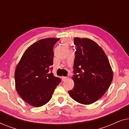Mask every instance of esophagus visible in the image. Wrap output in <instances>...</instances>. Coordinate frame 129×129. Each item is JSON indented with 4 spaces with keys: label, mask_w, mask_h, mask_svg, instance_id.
Returning a JSON list of instances; mask_svg holds the SVG:
<instances>
[{
    "label": "esophagus",
    "mask_w": 129,
    "mask_h": 129,
    "mask_svg": "<svg viewBox=\"0 0 129 129\" xmlns=\"http://www.w3.org/2000/svg\"><path fill=\"white\" fill-rule=\"evenodd\" d=\"M61 79H62V81L63 82H65V81H66L67 79H68V77H64V76H63V77H61Z\"/></svg>",
    "instance_id": "34e87169"
}]
</instances>
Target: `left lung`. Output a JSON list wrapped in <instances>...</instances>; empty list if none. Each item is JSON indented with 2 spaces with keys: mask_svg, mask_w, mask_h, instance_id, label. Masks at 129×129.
I'll return each instance as SVG.
<instances>
[{
  "mask_svg": "<svg viewBox=\"0 0 129 129\" xmlns=\"http://www.w3.org/2000/svg\"><path fill=\"white\" fill-rule=\"evenodd\" d=\"M76 46L73 78L75 87L68 91L78 103L89 105L99 99L109 89L113 72L101 47L87 38H74Z\"/></svg>",
  "mask_w": 129,
  "mask_h": 129,
  "instance_id": "left-lung-1",
  "label": "left lung"
}]
</instances>
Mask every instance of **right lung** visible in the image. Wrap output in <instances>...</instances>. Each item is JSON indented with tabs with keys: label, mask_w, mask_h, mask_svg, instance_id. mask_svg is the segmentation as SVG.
<instances>
[{
	"label": "right lung",
	"mask_w": 129,
	"mask_h": 129,
	"mask_svg": "<svg viewBox=\"0 0 129 129\" xmlns=\"http://www.w3.org/2000/svg\"><path fill=\"white\" fill-rule=\"evenodd\" d=\"M60 39H41L23 54L15 70L16 89L26 103L34 107L46 104L61 82L52 73L53 47Z\"/></svg>",
	"instance_id": "add662e5"
}]
</instances>
